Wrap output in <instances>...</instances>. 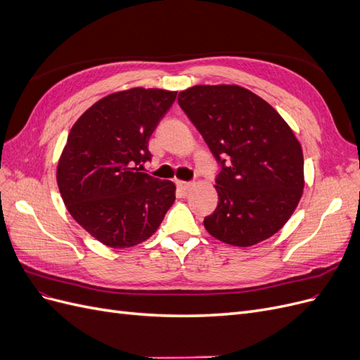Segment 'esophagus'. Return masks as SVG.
<instances>
[{"label":"esophagus","instance_id":"esophagus-1","mask_svg":"<svg viewBox=\"0 0 360 360\" xmlns=\"http://www.w3.org/2000/svg\"><path fill=\"white\" fill-rule=\"evenodd\" d=\"M177 186H179V189H180V192H181V193H188V192L193 188V183L179 180V181H177Z\"/></svg>","mask_w":360,"mask_h":360}]
</instances>
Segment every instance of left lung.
Wrapping results in <instances>:
<instances>
[{
	"label": "left lung",
	"mask_w": 360,
	"mask_h": 360,
	"mask_svg": "<svg viewBox=\"0 0 360 360\" xmlns=\"http://www.w3.org/2000/svg\"><path fill=\"white\" fill-rule=\"evenodd\" d=\"M179 105L222 165L216 210L205 230L224 243L248 248L287 224L303 195V153L274 106L240 85H193ZM224 157L231 162L224 165Z\"/></svg>",
	"instance_id": "left-lung-1"
}]
</instances>
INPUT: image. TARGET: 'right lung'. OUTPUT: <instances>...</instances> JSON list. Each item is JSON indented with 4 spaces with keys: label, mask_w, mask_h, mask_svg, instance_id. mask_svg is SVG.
I'll return each instance as SVG.
<instances>
[{
    "label": "right lung",
    "mask_w": 360,
    "mask_h": 360,
    "mask_svg": "<svg viewBox=\"0 0 360 360\" xmlns=\"http://www.w3.org/2000/svg\"><path fill=\"white\" fill-rule=\"evenodd\" d=\"M177 91L135 86L91 105L72 126L57 165L61 198L73 219L101 243L146 242L176 201V184L139 172L148 139Z\"/></svg>",
    "instance_id": "right-lung-1"
}]
</instances>
